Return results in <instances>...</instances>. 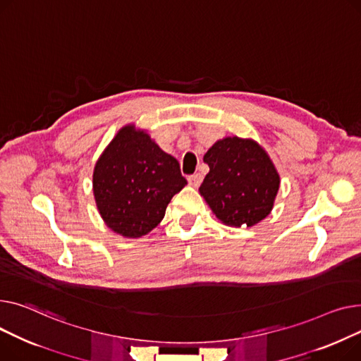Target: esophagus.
Listing matches in <instances>:
<instances>
[{
  "label": "esophagus",
  "mask_w": 361,
  "mask_h": 361,
  "mask_svg": "<svg viewBox=\"0 0 361 361\" xmlns=\"http://www.w3.org/2000/svg\"><path fill=\"white\" fill-rule=\"evenodd\" d=\"M188 182H189V185L198 186V185L202 182V175H201V173H194V175H190V176H188Z\"/></svg>",
  "instance_id": "obj_1"
}]
</instances>
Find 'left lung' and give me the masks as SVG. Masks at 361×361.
<instances>
[{
    "mask_svg": "<svg viewBox=\"0 0 361 361\" xmlns=\"http://www.w3.org/2000/svg\"><path fill=\"white\" fill-rule=\"evenodd\" d=\"M209 172L200 192L227 226H253L272 209L280 176L264 148L252 140L227 137L204 156Z\"/></svg>",
    "mask_w": 361,
    "mask_h": 361,
    "instance_id": "left-lung-1",
    "label": "left lung"
}]
</instances>
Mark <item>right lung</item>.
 <instances>
[{"mask_svg":"<svg viewBox=\"0 0 361 361\" xmlns=\"http://www.w3.org/2000/svg\"><path fill=\"white\" fill-rule=\"evenodd\" d=\"M186 185L179 163L142 131L125 126L96 163L93 192L104 223L125 238H141L164 217Z\"/></svg>","mask_w":361,"mask_h":361,"instance_id":"right-lung-1","label":"right lung"}]
</instances>
